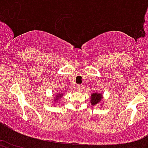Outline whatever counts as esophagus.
Returning <instances> with one entry per match:
<instances>
[{"instance_id":"esophagus-1","label":"esophagus","mask_w":148,"mask_h":148,"mask_svg":"<svg viewBox=\"0 0 148 148\" xmlns=\"http://www.w3.org/2000/svg\"><path fill=\"white\" fill-rule=\"evenodd\" d=\"M77 89H78L79 91H82L83 89H84V86H83V85H82V84H78L77 86Z\"/></svg>"}]
</instances>
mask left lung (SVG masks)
Returning a JSON list of instances; mask_svg holds the SVG:
<instances>
[{
  "label": "left lung",
  "instance_id": "1",
  "mask_svg": "<svg viewBox=\"0 0 148 148\" xmlns=\"http://www.w3.org/2000/svg\"><path fill=\"white\" fill-rule=\"evenodd\" d=\"M102 99V95L99 93H95L92 94L91 95V104L92 105H96L98 103H99V102H101Z\"/></svg>",
  "mask_w": 148,
  "mask_h": 148
}]
</instances>
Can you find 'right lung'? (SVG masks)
<instances>
[{
	"instance_id": "add662e5",
	"label": "right lung",
	"mask_w": 148,
	"mask_h": 148,
	"mask_svg": "<svg viewBox=\"0 0 148 148\" xmlns=\"http://www.w3.org/2000/svg\"><path fill=\"white\" fill-rule=\"evenodd\" d=\"M62 96H63V94H58L57 95H56V96L54 97H55V100L54 101H56V100H58V99H59L61 97H62Z\"/></svg>"
}]
</instances>
